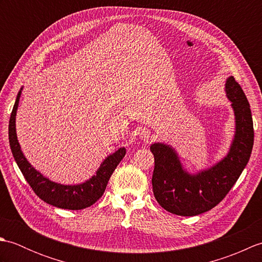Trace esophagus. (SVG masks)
<instances>
[{
	"mask_svg": "<svg viewBox=\"0 0 262 262\" xmlns=\"http://www.w3.org/2000/svg\"><path fill=\"white\" fill-rule=\"evenodd\" d=\"M140 137H141V140H143L144 142L148 143V142H151V140H152V134H151V132H148L146 129H141Z\"/></svg>",
	"mask_w": 262,
	"mask_h": 262,
	"instance_id": "esophagus-1",
	"label": "esophagus"
}]
</instances>
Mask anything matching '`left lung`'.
<instances>
[{"label": "left lung", "instance_id": "8db88e82", "mask_svg": "<svg viewBox=\"0 0 262 262\" xmlns=\"http://www.w3.org/2000/svg\"><path fill=\"white\" fill-rule=\"evenodd\" d=\"M225 93L235 116V132L229 152L210 168L188 172L176 149L154 143L152 186L154 197L172 214L194 216L214 208L226 196L246 168L253 147V121L248 99L234 77H227Z\"/></svg>", "mask_w": 262, "mask_h": 262}]
</instances>
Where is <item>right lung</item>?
<instances>
[{
	"label": "right lung",
	"instance_id": "right-lung-1",
	"mask_svg": "<svg viewBox=\"0 0 262 262\" xmlns=\"http://www.w3.org/2000/svg\"><path fill=\"white\" fill-rule=\"evenodd\" d=\"M21 91L22 88L16 96L13 110L10 117L9 142L13 158L22 174L37 196L49 205H53L57 208L71 210L90 207L103 194L111 174L114 173L117 165L125 157L126 148L120 147L115 153L108 155L102 161L101 165L99 166L97 173L85 182L79 183V185H62V183L49 180L48 178L43 177L40 172L33 168L29 161L26 159L21 151L18 137H16L15 116L20 101Z\"/></svg>",
	"mask_w": 262,
	"mask_h": 262
}]
</instances>
